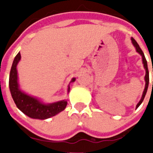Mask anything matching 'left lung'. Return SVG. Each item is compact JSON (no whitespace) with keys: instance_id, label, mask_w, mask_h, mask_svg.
Masks as SVG:
<instances>
[{"instance_id":"obj_1","label":"left lung","mask_w":153,"mask_h":153,"mask_svg":"<svg viewBox=\"0 0 153 153\" xmlns=\"http://www.w3.org/2000/svg\"><path fill=\"white\" fill-rule=\"evenodd\" d=\"M132 42L134 44V46L136 47V50L138 51V53L140 54L142 56V58H143V66H144L145 70H146V75H145V81H146V85H145V88L144 91H143V96H142L141 100L139 101V102L137 104V106H136V108H138V106L141 105V103L143 102V101L144 99L145 95H146V93H147V91H148V83H149V72H148V64H147V60H146V58L144 56V54L143 52V51L141 50V48L139 47L138 46V44L137 43V42L134 39V38H131ZM152 72H153V69H152ZM152 85H153V82H152Z\"/></svg>"}]
</instances>
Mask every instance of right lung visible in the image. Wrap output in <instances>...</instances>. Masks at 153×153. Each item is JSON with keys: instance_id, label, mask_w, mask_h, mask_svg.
I'll return each instance as SVG.
<instances>
[{"instance_id": "1", "label": "right lung", "mask_w": 153, "mask_h": 153, "mask_svg": "<svg viewBox=\"0 0 153 153\" xmlns=\"http://www.w3.org/2000/svg\"><path fill=\"white\" fill-rule=\"evenodd\" d=\"M21 56L19 52L15 57V60L12 64L11 70L10 73V79H9V86L11 93V96L15 105L23 113H25V115L29 116L30 118L39 119V120L50 118L65 110L67 106V102L65 100L47 105L42 103L40 101H38L33 97L28 96L26 93H23L19 90L16 66ZM74 80L75 79H73L71 82H74ZM68 91H70V87L68 88Z\"/></svg>"}]
</instances>
